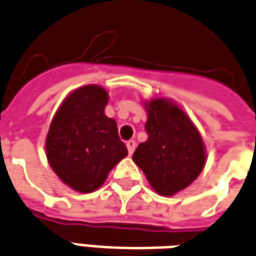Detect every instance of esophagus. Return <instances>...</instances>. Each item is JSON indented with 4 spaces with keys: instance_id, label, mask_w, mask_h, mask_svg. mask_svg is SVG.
<instances>
[{
    "instance_id": "34e87169",
    "label": "esophagus",
    "mask_w": 256,
    "mask_h": 256,
    "mask_svg": "<svg viewBox=\"0 0 256 256\" xmlns=\"http://www.w3.org/2000/svg\"><path fill=\"white\" fill-rule=\"evenodd\" d=\"M126 146H128V154H133L134 150H136V141H134V140H128V142H126Z\"/></svg>"
}]
</instances>
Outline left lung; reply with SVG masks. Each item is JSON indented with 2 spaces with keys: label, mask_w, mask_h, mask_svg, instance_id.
<instances>
[{
  "label": "left lung",
  "mask_w": 256,
  "mask_h": 256,
  "mask_svg": "<svg viewBox=\"0 0 256 256\" xmlns=\"http://www.w3.org/2000/svg\"><path fill=\"white\" fill-rule=\"evenodd\" d=\"M146 108L148 138L136 148L133 160L146 173L154 190L162 196H173L190 186L202 172V138L178 105L158 98Z\"/></svg>",
  "instance_id": "left-lung-1"
}]
</instances>
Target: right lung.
<instances>
[{"label": "right lung", "instance_id": "obj_1", "mask_svg": "<svg viewBox=\"0 0 256 256\" xmlns=\"http://www.w3.org/2000/svg\"><path fill=\"white\" fill-rule=\"evenodd\" d=\"M106 104L104 88L84 86L66 98L50 126L48 162L64 183L80 192L97 190L128 155L118 124L104 112Z\"/></svg>", "mask_w": 256, "mask_h": 256}]
</instances>
